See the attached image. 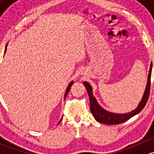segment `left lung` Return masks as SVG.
Returning <instances> with one entry per match:
<instances>
[{"mask_svg": "<svg viewBox=\"0 0 154 154\" xmlns=\"http://www.w3.org/2000/svg\"><path fill=\"white\" fill-rule=\"evenodd\" d=\"M152 71V62L150 63V69H149L148 76H147V85H146L145 90L141 101L139 102V105L133 111L127 113H113L106 111V109L100 106L97 103V100L94 97L92 93V87L87 82H83L85 87H86L87 92H88V97L90 100V109L92 116H94V119L100 123L104 124V125H119L125 122L126 121L129 120L130 118L136 116L138 113L140 112L144 106L146 105L147 100H148L149 94H150V77H151Z\"/></svg>", "mask_w": 154, "mask_h": 154, "instance_id": "1", "label": "left lung"}]
</instances>
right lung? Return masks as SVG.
Instances as JSON below:
<instances>
[{
	"label": "right lung",
	"mask_w": 154,
	"mask_h": 154,
	"mask_svg": "<svg viewBox=\"0 0 154 154\" xmlns=\"http://www.w3.org/2000/svg\"><path fill=\"white\" fill-rule=\"evenodd\" d=\"M7 45H6V48H5V51H4V54H5V53H6V51H7ZM73 83H74V82H73V81H71V82H70V83H69V84H68V87H67V88H66V93H65V95H64V99L66 98V96H67V94H68V93L69 92V90H70V88H71V86H72V84H73ZM61 121H62V119H60V122H59V123H58V124H60V122H61Z\"/></svg>",
	"instance_id": "obj_1"
}]
</instances>
